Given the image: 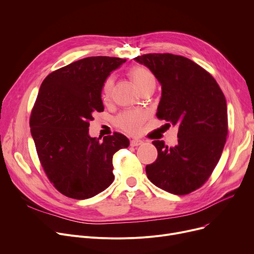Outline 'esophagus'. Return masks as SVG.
I'll use <instances>...</instances> for the list:
<instances>
[{"instance_id":"34e87169","label":"esophagus","mask_w":254,"mask_h":254,"mask_svg":"<svg viewBox=\"0 0 254 254\" xmlns=\"http://www.w3.org/2000/svg\"><path fill=\"white\" fill-rule=\"evenodd\" d=\"M144 142L142 141V140H139V139H132L131 141H130V145L131 146H139V145H142Z\"/></svg>"}]
</instances>
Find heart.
I'll use <instances>...</instances> for the list:
<instances>
[{"mask_svg": "<svg viewBox=\"0 0 254 254\" xmlns=\"http://www.w3.org/2000/svg\"><path fill=\"white\" fill-rule=\"evenodd\" d=\"M129 75L132 79V81L135 82L137 87L141 90L146 85H148L151 82H155L154 76L152 73L143 66H135L129 71ZM114 84V78L113 76H109L107 78L102 86V100L107 102L110 97L111 92ZM146 118V113L141 110H127L120 114L117 119L116 123L117 125L124 128L125 130L128 132H138L141 129V127L144 123Z\"/></svg>", "mask_w": 254, "mask_h": 254, "instance_id": "obj_1", "label": "heart"}]
</instances>
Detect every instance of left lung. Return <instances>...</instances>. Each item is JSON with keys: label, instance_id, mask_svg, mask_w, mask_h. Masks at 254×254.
Instances as JSON below:
<instances>
[{"label": "left lung", "instance_id": "8db88e82", "mask_svg": "<svg viewBox=\"0 0 254 254\" xmlns=\"http://www.w3.org/2000/svg\"><path fill=\"white\" fill-rule=\"evenodd\" d=\"M162 85L156 116L178 127V143L168 147L153 141L156 161L146 166L148 179L173 194H188L210 177L228 136V109L223 92L202 66L170 53L134 59Z\"/></svg>", "mask_w": 254, "mask_h": 254}]
</instances>
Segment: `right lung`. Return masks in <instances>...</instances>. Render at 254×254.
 I'll return each mask as SVG.
<instances>
[{"label":"right lung","instance_id":"right-lung-1","mask_svg":"<svg viewBox=\"0 0 254 254\" xmlns=\"http://www.w3.org/2000/svg\"><path fill=\"white\" fill-rule=\"evenodd\" d=\"M127 60L90 57L49 74L31 114V134L47 177L63 194L85 199L114 180L112 157L129 140L123 134L91 138L93 113L104 111L102 86Z\"/></svg>","mask_w":254,"mask_h":254}]
</instances>
